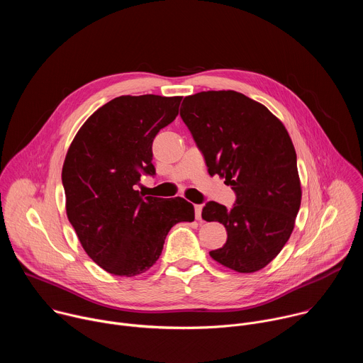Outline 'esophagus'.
<instances>
[{
  "label": "esophagus",
  "instance_id": "34e87169",
  "mask_svg": "<svg viewBox=\"0 0 363 363\" xmlns=\"http://www.w3.org/2000/svg\"><path fill=\"white\" fill-rule=\"evenodd\" d=\"M202 205H195V218L198 220V221H201L202 220Z\"/></svg>",
  "mask_w": 363,
  "mask_h": 363
}]
</instances>
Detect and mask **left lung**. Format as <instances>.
I'll return each mask as SVG.
<instances>
[{
  "mask_svg": "<svg viewBox=\"0 0 363 363\" xmlns=\"http://www.w3.org/2000/svg\"><path fill=\"white\" fill-rule=\"evenodd\" d=\"M181 118L203 153L210 175L225 178L237 199L231 210L208 202L205 221H218L227 242L210 251L238 273L264 269L289 241L301 202L293 142L264 106L234 90L186 96Z\"/></svg>",
  "mask_w": 363,
  "mask_h": 363,
  "instance_id": "left-lung-1",
  "label": "left lung"
}]
</instances>
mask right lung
<instances>
[{
    "instance_id": "right-lung-1",
    "label": "right lung",
    "mask_w": 363,
    "mask_h": 363,
    "mask_svg": "<svg viewBox=\"0 0 363 363\" xmlns=\"http://www.w3.org/2000/svg\"><path fill=\"white\" fill-rule=\"evenodd\" d=\"M182 97L119 96L97 109L76 133L63 164L66 213L91 260L132 277L160 258L169 230L194 221L184 198L143 196L140 174L153 175L152 142L178 116Z\"/></svg>"
}]
</instances>
